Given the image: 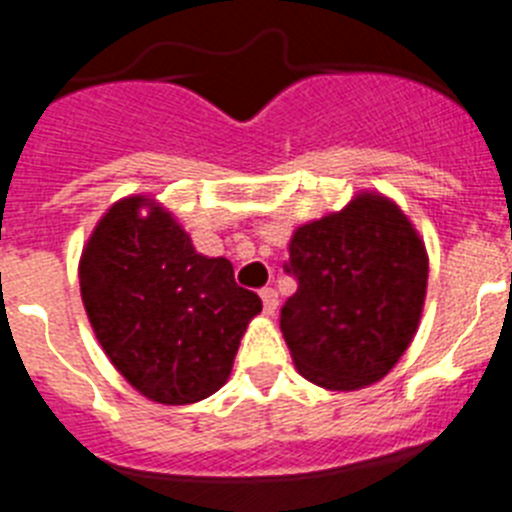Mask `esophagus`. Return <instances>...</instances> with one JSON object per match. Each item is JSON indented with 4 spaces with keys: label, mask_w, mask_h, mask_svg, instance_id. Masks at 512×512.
Wrapping results in <instances>:
<instances>
[{
    "label": "esophagus",
    "mask_w": 512,
    "mask_h": 512,
    "mask_svg": "<svg viewBox=\"0 0 512 512\" xmlns=\"http://www.w3.org/2000/svg\"><path fill=\"white\" fill-rule=\"evenodd\" d=\"M261 302H264L266 315H274V312H277V305H279V295L271 287H266V289H261Z\"/></svg>",
    "instance_id": "1"
}]
</instances>
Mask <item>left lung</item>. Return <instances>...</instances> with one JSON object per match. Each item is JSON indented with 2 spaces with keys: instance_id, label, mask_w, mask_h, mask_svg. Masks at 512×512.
<instances>
[{
  "instance_id": "obj_1",
  "label": "left lung",
  "mask_w": 512,
  "mask_h": 512,
  "mask_svg": "<svg viewBox=\"0 0 512 512\" xmlns=\"http://www.w3.org/2000/svg\"><path fill=\"white\" fill-rule=\"evenodd\" d=\"M287 248L297 292L279 323L297 372L333 392L387 377L413 343L428 287V253L408 215L359 192L300 225Z\"/></svg>"
}]
</instances>
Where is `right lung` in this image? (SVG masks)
I'll return each mask as SVG.
<instances>
[{"mask_svg":"<svg viewBox=\"0 0 512 512\" xmlns=\"http://www.w3.org/2000/svg\"><path fill=\"white\" fill-rule=\"evenodd\" d=\"M81 302L99 346L143 397L192 405L228 382L259 295L238 287L228 259L194 248L148 194L117 200L79 259Z\"/></svg>","mask_w":512,"mask_h":512,"instance_id":"1","label":"right lung"}]
</instances>
